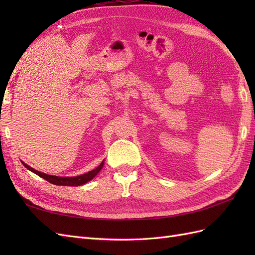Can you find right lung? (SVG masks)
Returning <instances> with one entry per match:
<instances>
[{
  "instance_id": "add662e5",
  "label": "right lung",
  "mask_w": 255,
  "mask_h": 255,
  "mask_svg": "<svg viewBox=\"0 0 255 255\" xmlns=\"http://www.w3.org/2000/svg\"><path fill=\"white\" fill-rule=\"evenodd\" d=\"M21 163L26 167L27 170L31 171L32 173H35L38 176H40L44 178V180L48 181L51 184H55V185H62V186H80V185H83V184L90 182L91 180H93V178L99 174V172L102 170L103 165H104V161L102 162V163L96 167V169L92 170L88 173H84V174H81L78 176H55V175H49V174H46V173H42L37 171L35 169H32L29 165H27L26 163H24L23 161H21Z\"/></svg>"
}]
</instances>
